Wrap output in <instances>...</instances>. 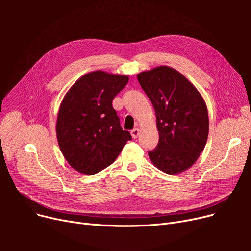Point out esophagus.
Here are the masks:
<instances>
[{"instance_id":"obj_1","label":"esophagus","mask_w":251,"mask_h":251,"mask_svg":"<svg viewBox=\"0 0 251 251\" xmlns=\"http://www.w3.org/2000/svg\"><path fill=\"white\" fill-rule=\"evenodd\" d=\"M139 134H140V130L138 128H135V129L131 131V135H132L133 138H137Z\"/></svg>"}]
</instances>
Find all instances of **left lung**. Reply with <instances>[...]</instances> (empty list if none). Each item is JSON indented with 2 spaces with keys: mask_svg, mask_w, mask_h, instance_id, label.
I'll use <instances>...</instances> for the list:
<instances>
[{
  "mask_svg": "<svg viewBox=\"0 0 251 251\" xmlns=\"http://www.w3.org/2000/svg\"><path fill=\"white\" fill-rule=\"evenodd\" d=\"M137 79L153 105L160 136L150 159L167 174L182 173L197 161L207 141L205 101L185 76L169 66L140 72Z\"/></svg>",
  "mask_w": 251,
  "mask_h": 251,
  "instance_id": "8db88e82",
  "label": "left lung"
}]
</instances>
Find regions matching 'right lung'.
<instances>
[{
    "mask_svg": "<svg viewBox=\"0 0 251 251\" xmlns=\"http://www.w3.org/2000/svg\"><path fill=\"white\" fill-rule=\"evenodd\" d=\"M128 81V75L92 71L77 79L65 95L56 134L64 157L77 172H100L115 162L132 138L121 128L112 105Z\"/></svg>",
    "mask_w": 251,
    "mask_h": 251,
    "instance_id": "1",
    "label": "right lung"
}]
</instances>
